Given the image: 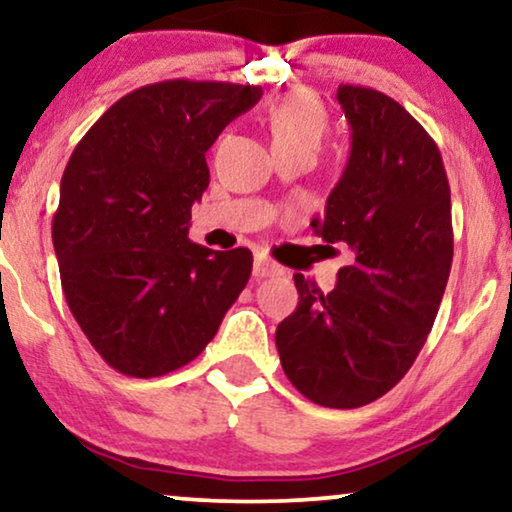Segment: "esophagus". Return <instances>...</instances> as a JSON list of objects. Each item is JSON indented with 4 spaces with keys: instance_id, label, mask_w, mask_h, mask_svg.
I'll use <instances>...</instances> for the list:
<instances>
[{
    "instance_id": "34e87169",
    "label": "esophagus",
    "mask_w": 512,
    "mask_h": 512,
    "mask_svg": "<svg viewBox=\"0 0 512 512\" xmlns=\"http://www.w3.org/2000/svg\"><path fill=\"white\" fill-rule=\"evenodd\" d=\"M252 274H255L257 278H278V276L285 274V269L278 262L269 260V257H257Z\"/></svg>"
}]
</instances>
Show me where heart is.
<instances>
[{
	"mask_svg": "<svg viewBox=\"0 0 512 512\" xmlns=\"http://www.w3.org/2000/svg\"><path fill=\"white\" fill-rule=\"evenodd\" d=\"M269 131L278 147L318 149L327 133V112L316 95L304 88L285 93L269 109Z\"/></svg>",
	"mask_w": 512,
	"mask_h": 512,
	"instance_id": "heart-1",
	"label": "heart"
}]
</instances>
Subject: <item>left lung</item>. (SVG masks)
<instances>
[{"instance_id": "left-lung-1", "label": "left lung", "mask_w": 512, "mask_h": 512, "mask_svg": "<svg viewBox=\"0 0 512 512\" xmlns=\"http://www.w3.org/2000/svg\"><path fill=\"white\" fill-rule=\"evenodd\" d=\"M351 156L311 227L346 243L335 290L295 274L299 304L276 327L285 377L304 398L353 410L391 391L426 344L452 269V196L440 149L386 93L342 84Z\"/></svg>"}]
</instances>
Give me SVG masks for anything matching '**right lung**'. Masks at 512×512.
Here are the masks:
<instances>
[{
  "instance_id": "add662e5",
  "label": "right lung",
  "mask_w": 512,
  "mask_h": 512,
  "mask_svg": "<svg viewBox=\"0 0 512 512\" xmlns=\"http://www.w3.org/2000/svg\"><path fill=\"white\" fill-rule=\"evenodd\" d=\"M260 86L168 79L114 102L60 180L53 248L74 320L100 358L152 379L192 363L248 283V248L189 241L206 152Z\"/></svg>"
}]
</instances>
